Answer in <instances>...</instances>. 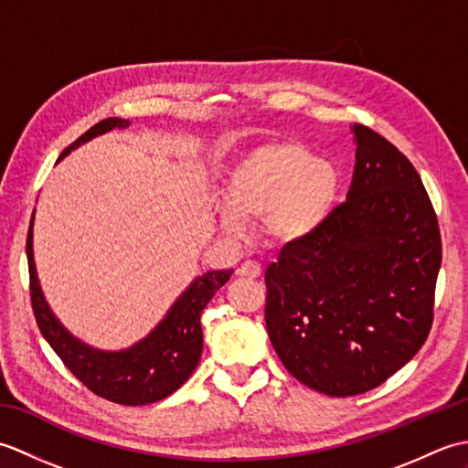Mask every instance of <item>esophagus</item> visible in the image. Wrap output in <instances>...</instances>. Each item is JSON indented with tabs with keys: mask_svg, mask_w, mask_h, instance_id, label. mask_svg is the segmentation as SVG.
I'll return each mask as SVG.
<instances>
[{
	"mask_svg": "<svg viewBox=\"0 0 468 468\" xmlns=\"http://www.w3.org/2000/svg\"><path fill=\"white\" fill-rule=\"evenodd\" d=\"M235 275L237 277H260L261 275V265L260 263H255V261H245V263H241L239 267H237L235 270Z\"/></svg>",
	"mask_w": 468,
	"mask_h": 468,
	"instance_id": "1",
	"label": "esophagus"
}]
</instances>
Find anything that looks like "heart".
Masks as SVG:
<instances>
[{
	"label": "heart",
	"instance_id": "b5f03b06",
	"mask_svg": "<svg viewBox=\"0 0 468 468\" xmlns=\"http://www.w3.org/2000/svg\"><path fill=\"white\" fill-rule=\"evenodd\" d=\"M337 195V175L293 141H273L239 154L225 176L221 225L241 233L245 221L261 218L267 239L293 245L315 235Z\"/></svg>",
	"mask_w": 468,
	"mask_h": 468
}]
</instances>
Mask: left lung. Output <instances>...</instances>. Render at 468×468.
<instances>
[{"label": "left lung", "instance_id": "left-lung-1", "mask_svg": "<svg viewBox=\"0 0 468 468\" xmlns=\"http://www.w3.org/2000/svg\"><path fill=\"white\" fill-rule=\"evenodd\" d=\"M347 201L265 271V324L282 364L327 396H356L410 362L431 334L439 218L412 163L352 126Z\"/></svg>", "mask_w": 468, "mask_h": 468}]
</instances>
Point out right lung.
<instances>
[{
  "instance_id": "obj_1",
  "label": "right lung",
  "mask_w": 468,
  "mask_h": 468,
  "mask_svg": "<svg viewBox=\"0 0 468 468\" xmlns=\"http://www.w3.org/2000/svg\"><path fill=\"white\" fill-rule=\"evenodd\" d=\"M128 124L131 122L122 118H106L69 144L59 158L98 134L114 131V128H126ZM32 229L34 215L26 241L32 310L39 332L68 370L96 396L124 406L153 404L178 390L195 372L203 352L201 314L213 295L229 282L233 270L207 271L197 277L168 310L165 320L144 340L122 352H102L76 340L48 307L36 273Z\"/></svg>"
}]
</instances>
